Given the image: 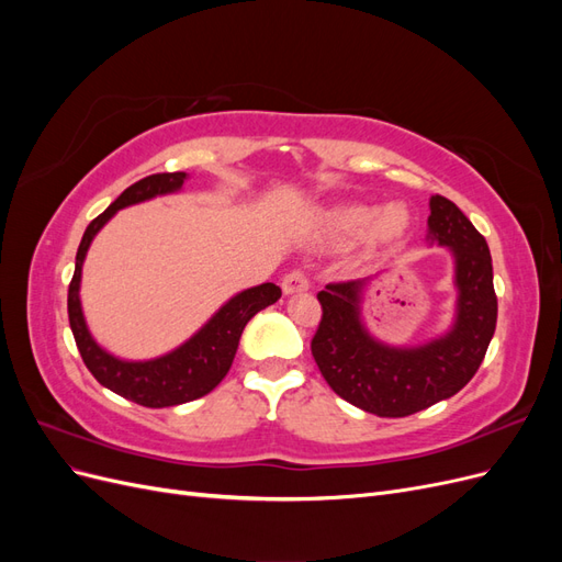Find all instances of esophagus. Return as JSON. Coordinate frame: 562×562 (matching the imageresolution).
Returning <instances> with one entry per match:
<instances>
[{
	"label": "esophagus",
	"instance_id": "esophagus-1",
	"mask_svg": "<svg viewBox=\"0 0 562 562\" xmlns=\"http://www.w3.org/2000/svg\"><path fill=\"white\" fill-rule=\"evenodd\" d=\"M281 288H283V293H285V295L304 293V291H310V279H307V274H304L302 269H293L291 274H285V277H283Z\"/></svg>",
	"mask_w": 562,
	"mask_h": 562
}]
</instances>
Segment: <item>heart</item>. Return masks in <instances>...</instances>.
I'll list each match as a JSON object with an SVG mask.
<instances>
[{"label": "heart", "mask_w": 562, "mask_h": 562, "mask_svg": "<svg viewBox=\"0 0 562 562\" xmlns=\"http://www.w3.org/2000/svg\"><path fill=\"white\" fill-rule=\"evenodd\" d=\"M407 225H411V215L398 203H389L380 211L361 206V203H349V206H337L326 213V232L339 244L361 239L366 232L372 244H391L401 239Z\"/></svg>", "instance_id": "obj_1"}]
</instances>
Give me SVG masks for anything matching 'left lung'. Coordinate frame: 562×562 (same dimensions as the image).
I'll return each instance as SVG.
<instances>
[{
  "mask_svg": "<svg viewBox=\"0 0 562 562\" xmlns=\"http://www.w3.org/2000/svg\"><path fill=\"white\" fill-rule=\"evenodd\" d=\"M427 241L454 260V321L448 333L417 347L380 342L361 316L370 279L328 283L318 293L321 323L314 361L339 398L378 417H407L454 396L481 368L497 326L492 258L483 234L446 196L429 199Z\"/></svg>",
  "mask_w": 562,
  "mask_h": 562,
  "instance_id": "left-lung-1",
  "label": "left lung"
}]
</instances>
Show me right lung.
Returning a JSON list of instances; mask_svg holds the SVG:
<instances>
[{"instance_id":"1","label":"right lung","mask_w":562,"mask_h":562,"mask_svg":"<svg viewBox=\"0 0 562 562\" xmlns=\"http://www.w3.org/2000/svg\"><path fill=\"white\" fill-rule=\"evenodd\" d=\"M190 178L187 173H157L138 180L126 187L110 206L100 213L81 236L77 250L75 277L67 291V314H70V328L75 335L77 349L83 363L91 370V375L108 386L114 394L124 396L133 403L145 407H168L180 405L206 396L229 372L234 353L239 349V339L246 328V323L262 312L269 304H274L281 297V288L274 283L252 285L248 291L236 293L220 307L203 326L164 356L149 361H126L100 347L81 312V267L87 260V252L95 234L103 229L116 211L135 203L149 201L164 194H176L182 190V182Z\"/></svg>"}]
</instances>
